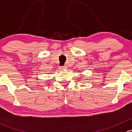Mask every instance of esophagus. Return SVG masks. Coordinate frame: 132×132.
<instances>
[{
    "instance_id": "esophagus-1",
    "label": "esophagus",
    "mask_w": 132,
    "mask_h": 132,
    "mask_svg": "<svg viewBox=\"0 0 132 132\" xmlns=\"http://www.w3.org/2000/svg\"><path fill=\"white\" fill-rule=\"evenodd\" d=\"M61 69H62V70H66V69H67V66H62V67H61Z\"/></svg>"
}]
</instances>
